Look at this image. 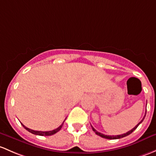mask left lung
<instances>
[{
  "mask_svg": "<svg viewBox=\"0 0 156 156\" xmlns=\"http://www.w3.org/2000/svg\"><path fill=\"white\" fill-rule=\"evenodd\" d=\"M146 113H147V111H146ZM145 116H146V114L145 115H144V118L143 119H141V121H140V122H139L138 124H137V126H135V127H134L133 129H132V130H130V131H129V132H126V133H125V134H119V135H117V136H114V135H112V136H110V135H105V134H101V133H100V132H97V131L96 130V129H94V128L93 127V126H92V129H93V132H95V133H96V134H97V135H99V136H100V137H103V138H106V139H119V138H122V137H126V136H128V135H129V134H130L131 133H132V132H134V130H135L136 129H137V126H138L139 125H140V123H141L142 122H143V120L144 119V118H145Z\"/></svg>",
  "mask_w": 156,
  "mask_h": 156,
  "instance_id": "left-lung-1",
  "label": "left lung"
}]
</instances>
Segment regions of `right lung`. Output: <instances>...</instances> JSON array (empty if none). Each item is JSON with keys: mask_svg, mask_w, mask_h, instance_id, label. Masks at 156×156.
<instances>
[{"mask_svg": "<svg viewBox=\"0 0 156 156\" xmlns=\"http://www.w3.org/2000/svg\"><path fill=\"white\" fill-rule=\"evenodd\" d=\"M64 121H63V122H64ZM63 122L61 124V125L59 126L58 128H57L56 129H54V130H52V131H48V132H41V131H34V130H32V129H28V128H27V127H26V126H24V125H23L22 123V125L23 126V127H24V129H26V130H27L29 132H30V133H32V134H37V135H40V136H50V135H52V134H55V133H57V132H59V131H60V129H61L62 126H63Z\"/></svg>", "mask_w": 156, "mask_h": 156, "instance_id": "obj_1", "label": "right lung"}]
</instances>
